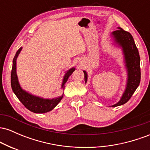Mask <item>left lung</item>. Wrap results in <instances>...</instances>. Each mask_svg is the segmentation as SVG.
Listing matches in <instances>:
<instances>
[{
    "label": "left lung",
    "instance_id": "8db88e82",
    "mask_svg": "<svg viewBox=\"0 0 150 150\" xmlns=\"http://www.w3.org/2000/svg\"><path fill=\"white\" fill-rule=\"evenodd\" d=\"M112 32V37L115 42L118 44L123 50L124 54V59L128 71V80H127L126 87L123 96L120 101L116 104L113 105V107L120 106L125 104L135 92L140 82V58L138 50L134 42L132 35L129 32L123 30L120 27ZM85 83L87 81V72L84 70Z\"/></svg>",
    "mask_w": 150,
    "mask_h": 150
}]
</instances>
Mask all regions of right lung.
Returning a JSON list of instances; mask_svg holds the SVG:
<instances>
[{"label":"right lung","mask_w":150,"mask_h":150,"mask_svg":"<svg viewBox=\"0 0 150 150\" xmlns=\"http://www.w3.org/2000/svg\"><path fill=\"white\" fill-rule=\"evenodd\" d=\"M22 48H20L18 51L16 52L13 61V68L11 71V87L13 92L18 98V99L22 102V104L25 106L28 110L32 112L37 113H44L49 112L53 109L58 103L61 101L62 98L63 97V94L61 97L56 98V99H43V98L37 97V96L32 95L30 93L27 92L26 91L23 90L20 87L18 82V78L17 76L16 73V61L18 55L20 54ZM75 70V68H71L66 72L63 77V83H62L61 88L64 89V85L65 82L68 80V77L72 75L74 70Z\"/></svg>","instance_id":"add662e5"}]
</instances>
